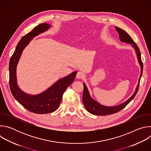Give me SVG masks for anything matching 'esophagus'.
<instances>
[{"mask_svg":"<svg viewBox=\"0 0 151 151\" xmlns=\"http://www.w3.org/2000/svg\"><path fill=\"white\" fill-rule=\"evenodd\" d=\"M76 78L78 79H83L84 77H85V75L83 72H78L76 74Z\"/></svg>","mask_w":151,"mask_h":151,"instance_id":"34e87169","label":"esophagus"}]
</instances>
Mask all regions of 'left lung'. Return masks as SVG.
I'll return each instance as SVG.
<instances>
[{"mask_svg": "<svg viewBox=\"0 0 151 151\" xmlns=\"http://www.w3.org/2000/svg\"><path fill=\"white\" fill-rule=\"evenodd\" d=\"M116 31L118 32L119 40L121 42L123 43H127V44H131L132 47L134 49V50L136 52V55L137 56L138 61L139 63L140 66L141 68V72L140 75L139 77V79L138 81V83L136 87V90L133 94L127 100L124 101V103L114 106H106L104 105H102L96 101L95 100H94L90 96V93L88 90V88L86 86L85 83H83V92L82 95V101L84 104V106L87 111L90 112V114L95 115H111L115 113H116L122 109L123 108L130 103L135 97L136 94L137 93L139 87V82L140 78L142 75V71H143V63L141 60V54L139 50V48L137 46L136 43L133 41V40L132 39V37L128 35V34L124 31V30L118 27H115Z\"/></svg>", "mask_w": 151, "mask_h": 151, "instance_id": "left-lung-1", "label": "left lung"}]
</instances>
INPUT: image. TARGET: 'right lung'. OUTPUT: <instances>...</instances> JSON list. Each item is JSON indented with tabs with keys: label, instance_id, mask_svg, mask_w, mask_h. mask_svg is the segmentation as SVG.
I'll list each match as a JSON object with an SVG mask.
<instances>
[{
	"label": "right lung",
	"instance_id": "1",
	"mask_svg": "<svg viewBox=\"0 0 151 151\" xmlns=\"http://www.w3.org/2000/svg\"><path fill=\"white\" fill-rule=\"evenodd\" d=\"M51 26L48 23H42L24 36L18 43L9 61V86L14 97L26 109L37 114L51 113L58 108L63 93L73 82L77 73L75 71L60 79L45 91L37 95L28 94L19 88L17 80V67L21 54L33 37L47 31Z\"/></svg>",
	"mask_w": 151,
	"mask_h": 151
}]
</instances>
